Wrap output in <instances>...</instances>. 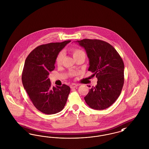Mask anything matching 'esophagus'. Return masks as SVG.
I'll list each match as a JSON object with an SVG mask.
<instances>
[{
	"instance_id": "1",
	"label": "esophagus",
	"mask_w": 149,
	"mask_h": 149,
	"mask_svg": "<svg viewBox=\"0 0 149 149\" xmlns=\"http://www.w3.org/2000/svg\"><path fill=\"white\" fill-rule=\"evenodd\" d=\"M77 86H78V84H72L70 85V88H71V89L75 88Z\"/></svg>"
}]
</instances>
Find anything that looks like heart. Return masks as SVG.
Segmentation results:
<instances>
[{
	"mask_svg": "<svg viewBox=\"0 0 149 149\" xmlns=\"http://www.w3.org/2000/svg\"><path fill=\"white\" fill-rule=\"evenodd\" d=\"M71 51H72L73 56H74V58L77 56H78L79 55H80L81 54H84V52L83 51L78 49H72L71 50ZM63 57H64V54H63V52H60L57 54L56 57V63L57 65H61V63H62V61H63Z\"/></svg>",
	"mask_w": 149,
	"mask_h": 149,
	"instance_id": "obj_1",
	"label": "heart"
}]
</instances>
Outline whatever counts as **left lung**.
<instances>
[{"mask_svg": "<svg viewBox=\"0 0 149 149\" xmlns=\"http://www.w3.org/2000/svg\"><path fill=\"white\" fill-rule=\"evenodd\" d=\"M85 49L89 60L88 71L98 79L97 84L84 97L93 109L102 110L113 104L124 84L123 61L113 47L104 41L83 39L77 41Z\"/></svg>", "mask_w": 149, "mask_h": 149, "instance_id": "1", "label": "left lung"}]
</instances>
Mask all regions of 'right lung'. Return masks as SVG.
<instances>
[{
  "label": "right lung",
  "mask_w": 149,
  "mask_h": 149,
  "mask_svg": "<svg viewBox=\"0 0 149 149\" xmlns=\"http://www.w3.org/2000/svg\"><path fill=\"white\" fill-rule=\"evenodd\" d=\"M70 41L38 46L25 60L22 74L23 85L34 106L43 113H57L66 103L70 87L63 84L52 88L48 76L55 69L57 54Z\"/></svg>",
  "instance_id": "right-lung-1"
}]
</instances>
